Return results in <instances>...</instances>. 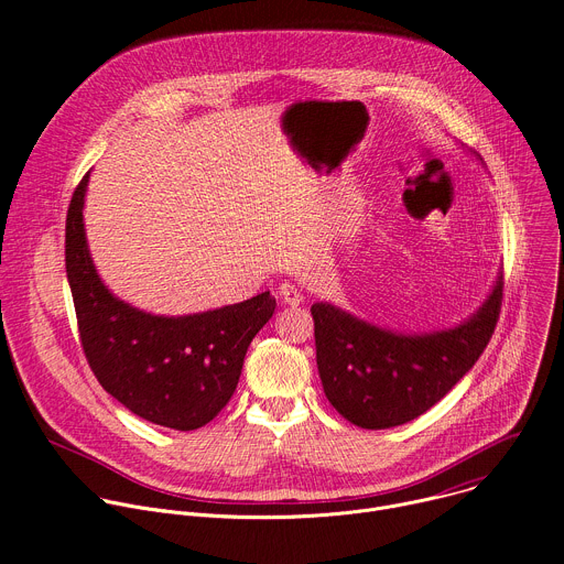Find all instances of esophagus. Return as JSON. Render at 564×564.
<instances>
[{"mask_svg":"<svg viewBox=\"0 0 564 564\" xmlns=\"http://www.w3.org/2000/svg\"><path fill=\"white\" fill-rule=\"evenodd\" d=\"M279 296L285 305H299L303 303V294L299 292V288H294L292 283H281L279 285Z\"/></svg>","mask_w":564,"mask_h":564,"instance_id":"esophagus-1","label":"esophagus"}]
</instances>
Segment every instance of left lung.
Segmentation results:
<instances>
[{
  "mask_svg": "<svg viewBox=\"0 0 564 564\" xmlns=\"http://www.w3.org/2000/svg\"><path fill=\"white\" fill-rule=\"evenodd\" d=\"M502 285L498 274L485 303L457 326L413 335L368 324L328 301L314 303L316 366L330 404L370 431L426 413L485 352L500 316Z\"/></svg>",
  "mask_w": 564,
  "mask_h": 564,
  "instance_id": "obj_1",
  "label": "left lung"
}]
</instances>
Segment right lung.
<instances>
[{
  "mask_svg": "<svg viewBox=\"0 0 564 564\" xmlns=\"http://www.w3.org/2000/svg\"><path fill=\"white\" fill-rule=\"evenodd\" d=\"M89 174L70 198L64 246L87 361L100 386L133 415L196 431L231 399L246 352L276 301L261 292L207 312L163 316L118 299L100 279L87 243L83 209Z\"/></svg>",
  "mask_w": 564,
  "mask_h": 564,
  "instance_id": "right-lung-1",
  "label": "right lung"
}]
</instances>
